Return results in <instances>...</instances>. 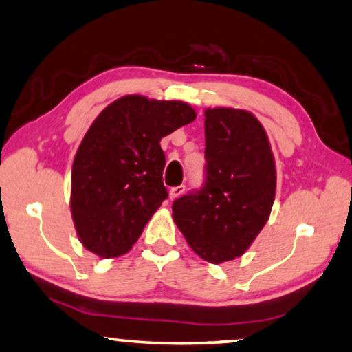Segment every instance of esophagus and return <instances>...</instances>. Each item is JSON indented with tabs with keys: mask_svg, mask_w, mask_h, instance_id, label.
Returning <instances> with one entry per match:
<instances>
[{
	"mask_svg": "<svg viewBox=\"0 0 352 352\" xmlns=\"http://www.w3.org/2000/svg\"><path fill=\"white\" fill-rule=\"evenodd\" d=\"M186 192V186H177V187H171L170 188V199H176L177 197Z\"/></svg>",
	"mask_w": 352,
	"mask_h": 352,
	"instance_id": "obj_1",
	"label": "esophagus"
}]
</instances>
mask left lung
Listing matches in <instances>:
<instances>
[{"mask_svg": "<svg viewBox=\"0 0 352 352\" xmlns=\"http://www.w3.org/2000/svg\"><path fill=\"white\" fill-rule=\"evenodd\" d=\"M204 184L173 203V219L197 255L209 263L244 253L269 219L275 164L267 135L252 113H204Z\"/></svg>", "mask_w": 352, "mask_h": 352, "instance_id": "8db88e82", "label": "left lung"}]
</instances>
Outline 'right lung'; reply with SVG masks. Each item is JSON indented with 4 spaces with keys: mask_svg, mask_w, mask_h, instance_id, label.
<instances>
[{
    "mask_svg": "<svg viewBox=\"0 0 352 352\" xmlns=\"http://www.w3.org/2000/svg\"><path fill=\"white\" fill-rule=\"evenodd\" d=\"M197 118L177 100L124 96L108 105L85 138L72 166L70 210L82 244L102 258L131 250L168 198L160 140Z\"/></svg>",
    "mask_w": 352,
    "mask_h": 352,
    "instance_id": "add662e5",
    "label": "right lung"
}]
</instances>
